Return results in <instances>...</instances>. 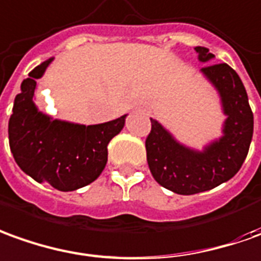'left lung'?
Masks as SVG:
<instances>
[{
    "instance_id": "left-lung-1",
    "label": "left lung",
    "mask_w": 261,
    "mask_h": 261,
    "mask_svg": "<svg viewBox=\"0 0 261 261\" xmlns=\"http://www.w3.org/2000/svg\"><path fill=\"white\" fill-rule=\"evenodd\" d=\"M200 62L215 58L204 46H196ZM219 92L223 113L227 116L223 136L203 150L188 148L158 120L146 138V158L150 173L163 188L177 195H195L216 188L236 175L249 153L253 138V112L243 82L227 64H215L200 69Z\"/></svg>"
}]
</instances>
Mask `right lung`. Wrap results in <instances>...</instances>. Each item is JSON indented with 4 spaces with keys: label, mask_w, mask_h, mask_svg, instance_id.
<instances>
[{
    "label": "right lung",
    "mask_w": 261,
    "mask_h": 261,
    "mask_svg": "<svg viewBox=\"0 0 261 261\" xmlns=\"http://www.w3.org/2000/svg\"><path fill=\"white\" fill-rule=\"evenodd\" d=\"M49 58L22 81L8 122L10 148L17 165L38 183L72 192L92 183L108 162V143L119 134L126 115L99 125H79L52 119L34 102L37 79Z\"/></svg>",
    "instance_id": "right-lung-1"
}]
</instances>
